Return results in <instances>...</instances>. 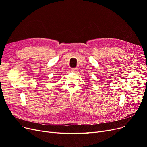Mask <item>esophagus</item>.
Returning a JSON list of instances; mask_svg holds the SVG:
<instances>
[{
	"mask_svg": "<svg viewBox=\"0 0 147 147\" xmlns=\"http://www.w3.org/2000/svg\"><path fill=\"white\" fill-rule=\"evenodd\" d=\"M70 71L72 72H76L77 71V68H72L70 69Z\"/></svg>",
	"mask_w": 147,
	"mask_h": 147,
	"instance_id": "34e87169",
	"label": "esophagus"
}]
</instances>
